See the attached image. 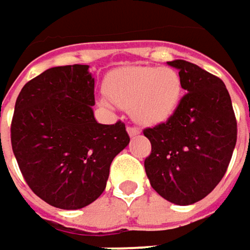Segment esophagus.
<instances>
[{"label":"esophagus","instance_id":"obj_1","mask_svg":"<svg viewBox=\"0 0 250 250\" xmlns=\"http://www.w3.org/2000/svg\"><path fill=\"white\" fill-rule=\"evenodd\" d=\"M127 133H128V136H130V137H136V136H139V134H140V130H139V128H136V127L128 125V127H127Z\"/></svg>","mask_w":250,"mask_h":250}]
</instances>
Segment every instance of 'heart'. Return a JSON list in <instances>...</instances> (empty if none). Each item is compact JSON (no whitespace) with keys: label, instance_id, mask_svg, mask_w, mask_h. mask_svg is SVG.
<instances>
[{"label":"heart","instance_id":"1","mask_svg":"<svg viewBox=\"0 0 250 250\" xmlns=\"http://www.w3.org/2000/svg\"><path fill=\"white\" fill-rule=\"evenodd\" d=\"M104 88L108 99L130 110L137 123L154 125L165 123L176 111L182 96V80L170 67L136 65L113 71Z\"/></svg>","mask_w":250,"mask_h":250}]
</instances>
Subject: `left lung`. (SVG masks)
<instances>
[{
  "instance_id": "obj_1",
  "label": "left lung",
  "mask_w": 250,
  "mask_h": 250,
  "mask_svg": "<svg viewBox=\"0 0 250 250\" xmlns=\"http://www.w3.org/2000/svg\"><path fill=\"white\" fill-rule=\"evenodd\" d=\"M167 64L179 70L186 94L166 123L143 130L151 143L145 169L162 197L188 206L206 197L225 176L238 125L222 80L185 60Z\"/></svg>"
}]
</instances>
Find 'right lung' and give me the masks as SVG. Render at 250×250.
Returning a JSON list of instances; mask_svg holds the SVG:
<instances>
[{"mask_svg": "<svg viewBox=\"0 0 250 250\" xmlns=\"http://www.w3.org/2000/svg\"><path fill=\"white\" fill-rule=\"evenodd\" d=\"M94 103V79L83 64L45 70L17 97L14 156L30 189L58 209L93 203L113 159L130 142L125 123H97Z\"/></svg>", "mask_w": 250, "mask_h": 250, "instance_id": "1", "label": "right lung"}]
</instances>
